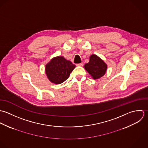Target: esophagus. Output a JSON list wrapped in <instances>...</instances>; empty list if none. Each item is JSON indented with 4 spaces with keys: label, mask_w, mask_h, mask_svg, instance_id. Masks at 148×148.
<instances>
[{
    "label": "esophagus",
    "mask_w": 148,
    "mask_h": 148,
    "mask_svg": "<svg viewBox=\"0 0 148 148\" xmlns=\"http://www.w3.org/2000/svg\"><path fill=\"white\" fill-rule=\"evenodd\" d=\"M83 63H78V64H77V66H83Z\"/></svg>",
    "instance_id": "obj_1"
}]
</instances>
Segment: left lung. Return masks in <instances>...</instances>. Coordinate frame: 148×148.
I'll return each instance as SVG.
<instances>
[{
    "instance_id": "1",
    "label": "left lung",
    "mask_w": 148,
    "mask_h": 148,
    "mask_svg": "<svg viewBox=\"0 0 148 148\" xmlns=\"http://www.w3.org/2000/svg\"><path fill=\"white\" fill-rule=\"evenodd\" d=\"M84 67L94 79H97L105 75L107 64L99 57L92 54L90 57L89 63H86Z\"/></svg>"
}]
</instances>
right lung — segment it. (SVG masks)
Wrapping results in <instances>:
<instances>
[{"label": "right lung", "mask_w": 148, "mask_h": 148, "mask_svg": "<svg viewBox=\"0 0 148 148\" xmlns=\"http://www.w3.org/2000/svg\"><path fill=\"white\" fill-rule=\"evenodd\" d=\"M75 67L70 60L63 57H56L46 65L45 72L49 81L55 84H60L65 81Z\"/></svg>", "instance_id": "1"}]
</instances>
